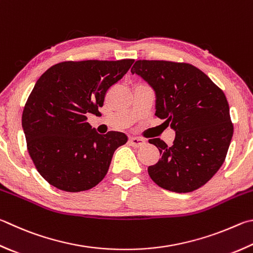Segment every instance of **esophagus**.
I'll list each match as a JSON object with an SVG mask.
<instances>
[{"mask_svg": "<svg viewBox=\"0 0 253 253\" xmlns=\"http://www.w3.org/2000/svg\"><path fill=\"white\" fill-rule=\"evenodd\" d=\"M129 144L132 147H141L142 145H145V140L137 138V137H131V138H129Z\"/></svg>", "mask_w": 253, "mask_h": 253, "instance_id": "1", "label": "esophagus"}]
</instances>
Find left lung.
Returning <instances> with one entry per match:
<instances>
[{"label":"left lung","instance_id":"left-lung-1","mask_svg":"<svg viewBox=\"0 0 253 253\" xmlns=\"http://www.w3.org/2000/svg\"><path fill=\"white\" fill-rule=\"evenodd\" d=\"M131 74L155 89V115L176 131L171 146L159 138L148 140L162 155L148 167L150 178L179 194L203 187L222 166L233 135L226 95L188 63L138 59Z\"/></svg>","mask_w":253,"mask_h":253}]
</instances>
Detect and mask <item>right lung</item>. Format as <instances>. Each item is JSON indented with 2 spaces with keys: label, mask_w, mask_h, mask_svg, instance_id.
<instances>
[{
  "label": "right lung",
  "mask_w": 253,
  "mask_h": 253,
  "mask_svg": "<svg viewBox=\"0 0 253 253\" xmlns=\"http://www.w3.org/2000/svg\"><path fill=\"white\" fill-rule=\"evenodd\" d=\"M134 59L65 61L36 82L23 109L22 125L35 168L49 185L67 192L88 190L103 180L124 132L100 135L87 122L98 115L108 89Z\"/></svg>",
  "instance_id": "obj_1"
}]
</instances>
